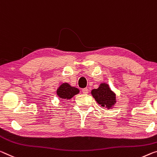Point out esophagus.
Segmentation results:
<instances>
[{"mask_svg":"<svg viewBox=\"0 0 157 157\" xmlns=\"http://www.w3.org/2000/svg\"><path fill=\"white\" fill-rule=\"evenodd\" d=\"M82 93L84 94H87L89 93V89L87 88H84L82 90Z\"/></svg>","mask_w":157,"mask_h":157,"instance_id":"1","label":"esophagus"}]
</instances>
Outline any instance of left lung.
Listing matches in <instances>:
<instances>
[{"label": "left lung", "mask_w": 157, "mask_h": 157, "mask_svg": "<svg viewBox=\"0 0 157 157\" xmlns=\"http://www.w3.org/2000/svg\"><path fill=\"white\" fill-rule=\"evenodd\" d=\"M92 96L102 107L110 109L116 103V95L105 83H101L98 89L91 91Z\"/></svg>", "instance_id": "obj_1"}]
</instances>
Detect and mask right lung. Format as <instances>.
<instances>
[{
  "label": "right lung",
  "instance_id": "add662e5",
  "mask_svg": "<svg viewBox=\"0 0 157 157\" xmlns=\"http://www.w3.org/2000/svg\"><path fill=\"white\" fill-rule=\"evenodd\" d=\"M79 92V90L78 88L71 86L68 83H63L57 89L56 94L60 98L71 99Z\"/></svg>",
  "mask_w": 157,
  "mask_h": 157
}]
</instances>
